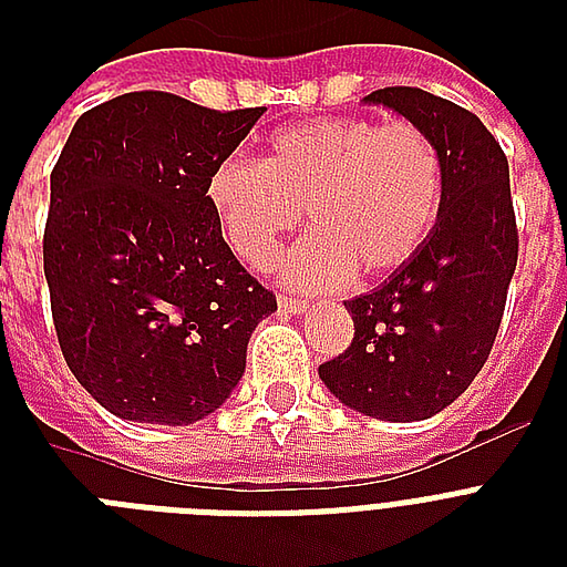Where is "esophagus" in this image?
I'll list each match as a JSON object with an SVG mask.
<instances>
[{
	"mask_svg": "<svg viewBox=\"0 0 567 567\" xmlns=\"http://www.w3.org/2000/svg\"><path fill=\"white\" fill-rule=\"evenodd\" d=\"M279 309L288 311V315H302V311L309 309V302L306 300H293V297H279Z\"/></svg>",
	"mask_w": 567,
	"mask_h": 567,
	"instance_id": "34e87169",
	"label": "esophagus"
}]
</instances>
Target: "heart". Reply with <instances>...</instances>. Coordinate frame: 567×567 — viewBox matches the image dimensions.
<instances>
[{
  "label": "heart",
  "mask_w": 567,
  "mask_h": 567,
  "mask_svg": "<svg viewBox=\"0 0 567 567\" xmlns=\"http://www.w3.org/2000/svg\"><path fill=\"white\" fill-rule=\"evenodd\" d=\"M223 235L249 267L274 261L279 240L315 226L282 276L320 291L409 265L435 231L444 205V158L409 120H309L274 132L261 162L223 158L205 182Z\"/></svg>",
  "instance_id": "obj_1"
}]
</instances>
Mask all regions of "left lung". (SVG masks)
<instances>
[{
	"mask_svg": "<svg viewBox=\"0 0 567 567\" xmlns=\"http://www.w3.org/2000/svg\"><path fill=\"white\" fill-rule=\"evenodd\" d=\"M430 132L444 158V205L423 249L385 282L347 300L355 338L320 379L359 414L426 421L483 371L518 265L509 162L483 120L421 87L364 96Z\"/></svg>",
	"mask_w": 567,
	"mask_h": 567,
	"instance_id": "1",
	"label": "left lung"
}]
</instances>
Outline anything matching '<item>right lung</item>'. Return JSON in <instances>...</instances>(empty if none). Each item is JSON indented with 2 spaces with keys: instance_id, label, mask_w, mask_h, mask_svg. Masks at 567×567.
Listing matches in <instances>:
<instances>
[{
  "instance_id": "right-lung-1",
  "label": "right lung",
  "mask_w": 567,
  "mask_h": 567,
  "mask_svg": "<svg viewBox=\"0 0 567 567\" xmlns=\"http://www.w3.org/2000/svg\"><path fill=\"white\" fill-rule=\"evenodd\" d=\"M265 109L123 93L75 120L49 179L43 274L58 344L123 421L188 426L244 377L276 297L223 240L205 182Z\"/></svg>"
}]
</instances>
